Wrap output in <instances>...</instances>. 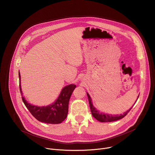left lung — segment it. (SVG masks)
Wrapping results in <instances>:
<instances>
[{"label": "left lung", "mask_w": 155, "mask_h": 155, "mask_svg": "<svg viewBox=\"0 0 155 155\" xmlns=\"http://www.w3.org/2000/svg\"><path fill=\"white\" fill-rule=\"evenodd\" d=\"M87 96L88 101H89V104H90V110H91V112L92 113V115L97 120H98V121H99L101 122H112V121H115L120 120V119L124 118L129 112L130 109L132 108H130L129 110H127V111H126L125 113H124L123 114H120V115H112L105 114L101 113V112L97 111V110L93 107V105L92 104L91 99L90 95L87 93ZM139 96H138V98H139Z\"/></svg>", "instance_id": "8db88e82"}]
</instances>
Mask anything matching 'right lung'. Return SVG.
Masks as SVG:
<instances>
[{
  "label": "right lung",
  "instance_id": "right-lung-1",
  "mask_svg": "<svg viewBox=\"0 0 155 155\" xmlns=\"http://www.w3.org/2000/svg\"><path fill=\"white\" fill-rule=\"evenodd\" d=\"M19 78L20 93L21 96H23V92H22L20 84L21 76L19 73ZM75 87V84H69L65 86L61 91L56 101L47 107L32 105L28 103L23 96H22V99L29 111L38 121L49 124H59L68 116L69 99Z\"/></svg>",
  "mask_w": 155,
  "mask_h": 155
}]
</instances>
